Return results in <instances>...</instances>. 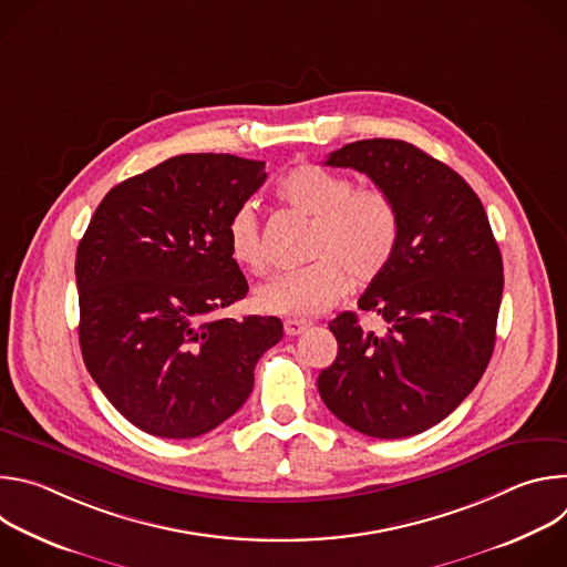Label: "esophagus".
Wrapping results in <instances>:
<instances>
[{"label":"esophagus","mask_w":567,"mask_h":567,"mask_svg":"<svg viewBox=\"0 0 567 567\" xmlns=\"http://www.w3.org/2000/svg\"><path fill=\"white\" fill-rule=\"evenodd\" d=\"M307 328H309V322H305V320H293V318H287V320H285V334H287V337H298V334H302Z\"/></svg>","instance_id":"esophagus-1"}]
</instances>
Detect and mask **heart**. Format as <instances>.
<instances>
[{
	"label": "heart",
	"instance_id": "obj_1",
	"mask_svg": "<svg viewBox=\"0 0 567 567\" xmlns=\"http://www.w3.org/2000/svg\"><path fill=\"white\" fill-rule=\"evenodd\" d=\"M276 193L293 210L313 217L309 256L316 260L262 282L254 296L258 309L307 320L337 305L352 280L370 285L385 274L401 237V217L390 193L377 186L357 188L352 177L316 164L289 171ZM226 241L239 267L265 269L260 219L251 204L233 210Z\"/></svg>",
	"mask_w": 567,
	"mask_h": 567
}]
</instances>
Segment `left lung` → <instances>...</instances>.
I'll use <instances>...</instances> for the list:
<instances>
[{
  "label": "left lung",
  "mask_w": 567,
  "mask_h": 567,
  "mask_svg": "<svg viewBox=\"0 0 567 567\" xmlns=\"http://www.w3.org/2000/svg\"><path fill=\"white\" fill-rule=\"evenodd\" d=\"M368 175L401 217L396 254L359 298L381 318L368 332L339 313L334 363L318 374L326 406L381 440L417 435L451 415L489 365L503 298V258L473 188L413 143L365 138L326 161Z\"/></svg>",
  "instance_id": "8db88e82"
}]
</instances>
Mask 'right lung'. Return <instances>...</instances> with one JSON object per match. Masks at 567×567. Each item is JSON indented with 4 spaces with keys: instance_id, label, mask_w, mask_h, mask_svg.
<instances>
[{
    "instance_id": "1",
    "label": "right lung",
    "mask_w": 567,
    "mask_h": 567,
    "mask_svg": "<svg viewBox=\"0 0 567 567\" xmlns=\"http://www.w3.org/2000/svg\"><path fill=\"white\" fill-rule=\"evenodd\" d=\"M265 179V161L179 154L114 186L80 239V350L112 406L150 435L217 429L282 339L276 316H217L249 291L226 226Z\"/></svg>"
}]
</instances>
